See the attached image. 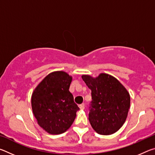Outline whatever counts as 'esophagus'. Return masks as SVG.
Listing matches in <instances>:
<instances>
[{
  "mask_svg": "<svg viewBox=\"0 0 155 155\" xmlns=\"http://www.w3.org/2000/svg\"><path fill=\"white\" fill-rule=\"evenodd\" d=\"M78 107H79V108L81 109V110H83L84 109H85V104L83 103V104H81L78 105Z\"/></svg>",
  "mask_w": 155,
  "mask_h": 155,
  "instance_id": "1",
  "label": "esophagus"
}]
</instances>
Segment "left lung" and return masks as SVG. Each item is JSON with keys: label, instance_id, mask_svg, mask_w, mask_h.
<instances>
[{"label": "left lung", "instance_id": "left-lung-1", "mask_svg": "<svg viewBox=\"0 0 155 155\" xmlns=\"http://www.w3.org/2000/svg\"><path fill=\"white\" fill-rule=\"evenodd\" d=\"M83 80L91 90L89 121L100 135H109L117 132L127 120L130 97L127 89L113 76L101 73L94 78L82 75Z\"/></svg>", "mask_w": 155, "mask_h": 155}]
</instances>
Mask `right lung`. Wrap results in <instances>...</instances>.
<instances>
[{
    "label": "right lung",
    "mask_w": 155,
    "mask_h": 155,
    "mask_svg": "<svg viewBox=\"0 0 155 155\" xmlns=\"http://www.w3.org/2000/svg\"><path fill=\"white\" fill-rule=\"evenodd\" d=\"M72 80V76L65 72H52L38 84L31 96L34 116L40 127L49 134L65 132L79 110L69 91Z\"/></svg>",
    "instance_id": "1"
}]
</instances>
